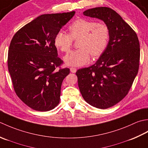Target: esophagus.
I'll use <instances>...</instances> for the list:
<instances>
[{
    "label": "esophagus",
    "mask_w": 148,
    "mask_h": 148,
    "mask_svg": "<svg viewBox=\"0 0 148 148\" xmlns=\"http://www.w3.org/2000/svg\"><path fill=\"white\" fill-rule=\"evenodd\" d=\"M70 71L71 73H75L77 71V69L75 68H70Z\"/></svg>",
    "instance_id": "esophagus-1"
}]
</instances>
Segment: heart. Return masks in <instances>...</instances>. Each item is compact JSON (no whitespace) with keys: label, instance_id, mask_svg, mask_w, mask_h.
Listing matches in <instances>:
<instances>
[{"label":"heart","instance_id":"1","mask_svg":"<svg viewBox=\"0 0 148 148\" xmlns=\"http://www.w3.org/2000/svg\"><path fill=\"white\" fill-rule=\"evenodd\" d=\"M70 35L59 31L54 37V45L63 52L70 50L73 39L81 37L78 43L80 49L73 51L64 57L68 66H80L89 61L90 55L93 58L100 56L106 49L109 40V31L106 25L95 21L80 18L69 26Z\"/></svg>","mask_w":148,"mask_h":148}]
</instances>
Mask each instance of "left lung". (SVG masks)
<instances>
[{
  "mask_svg": "<svg viewBox=\"0 0 148 148\" xmlns=\"http://www.w3.org/2000/svg\"><path fill=\"white\" fill-rule=\"evenodd\" d=\"M83 14L102 20L109 31L108 45L97 61L76 72L78 87L85 101L105 109L128 94L138 70L139 41L131 27L110 8L89 9Z\"/></svg>",
  "mask_w": 148,
  "mask_h": 148,
  "instance_id": "left-lung-1",
  "label": "left lung"
}]
</instances>
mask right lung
<instances>
[{"mask_svg": "<svg viewBox=\"0 0 148 148\" xmlns=\"http://www.w3.org/2000/svg\"><path fill=\"white\" fill-rule=\"evenodd\" d=\"M75 14H45L16 32L8 51V65L14 89L24 103L38 111H49L59 103L61 89L70 69H57L54 37Z\"/></svg>", "mask_w": 148, "mask_h": 148, "instance_id": "obj_1", "label": "right lung"}]
</instances>
